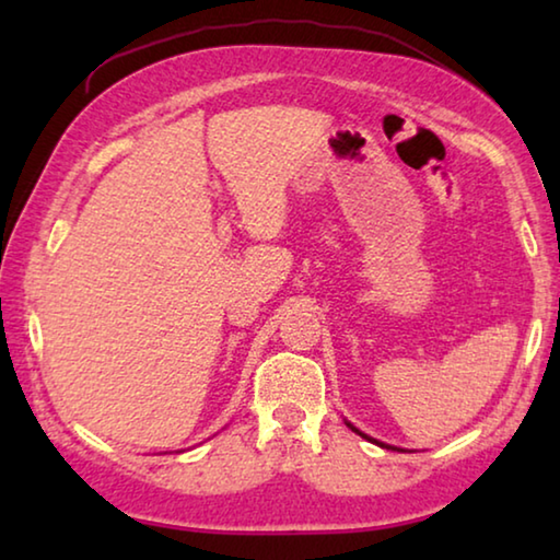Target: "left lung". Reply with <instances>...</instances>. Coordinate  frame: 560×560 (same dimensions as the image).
Wrapping results in <instances>:
<instances>
[{
  "mask_svg": "<svg viewBox=\"0 0 560 560\" xmlns=\"http://www.w3.org/2000/svg\"><path fill=\"white\" fill-rule=\"evenodd\" d=\"M350 430H355V428H353V424H350ZM355 432H358V430H355ZM358 434H363V432H358ZM363 438H365V434H363ZM365 440H371V438H365Z\"/></svg>",
  "mask_w": 560,
  "mask_h": 560,
  "instance_id": "8db88e82",
  "label": "left lung"
}]
</instances>
